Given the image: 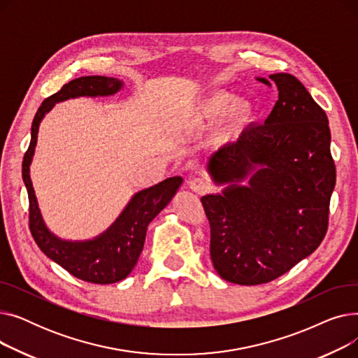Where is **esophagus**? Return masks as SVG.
<instances>
[{
	"instance_id": "obj_1",
	"label": "esophagus",
	"mask_w": 358,
	"mask_h": 358,
	"mask_svg": "<svg viewBox=\"0 0 358 358\" xmlns=\"http://www.w3.org/2000/svg\"><path fill=\"white\" fill-rule=\"evenodd\" d=\"M190 189L194 193H197V194H203V193H206V192L209 190V184H208V181H206L204 178L197 177V178L190 181Z\"/></svg>"
}]
</instances>
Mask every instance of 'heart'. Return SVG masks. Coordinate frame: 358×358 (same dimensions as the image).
<instances>
[{
    "mask_svg": "<svg viewBox=\"0 0 358 358\" xmlns=\"http://www.w3.org/2000/svg\"><path fill=\"white\" fill-rule=\"evenodd\" d=\"M254 116L252 103L247 99H235L224 91H213L197 100L187 115L192 126L213 123L222 119L224 129H235L248 123Z\"/></svg>",
    "mask_w": 358,
    "mask_h": 358,
    "instance_id": "obj_1",
    "label": "heart"
}]
</instances>
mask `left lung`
I'll list each match as a JSON object with an SVG mask.
<instances>
[{
	"label": "left lung",
	"instance_id": "left-lung-1",
	"mask_svg": "<svg viewBox=\"0 0 358 358\" xmlns=\"http://www.w3.org/2000/svg\"><path fill=\"white\" fill-rule=\"evenodd\" d=\"M268 78L278 90L270 116L212 154L209 174L229 185L201 197L213 267L242 286L275 280L321 245L336 178L327 113L293 75Z\"/></svg>",
	"mask_w": 358,
	"mask_h": 358
}]
</instances>
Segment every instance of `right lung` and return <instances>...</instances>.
<instances>
[{
	"label": "right lung",
	"mask_w": 358,
	"mask_h": 358,
	"mask_svg": "<svg viewBox=\"0 0 358 358\" xmlns=\"http://www.w3.org/2000/svg\"><path fill=\"white\" fill-rule=\"evenodd\" d=\"M117 78L81 77L65 84L58 92L43 100L31 124V139L23 158V181L29 194V228L37 247L69 274L94 285H111L126 278L136 266L143 250L146 228L165 206L171 201L182 182L181 177H171L136 193L117 220L92 241L71 242L49 232L42 219L30 180V164L37 142L39 124L46 113L68 99L81 96H110L122 88Z\"/></svg>",
	"instance_id": "obj_1"
}]
</instances>
